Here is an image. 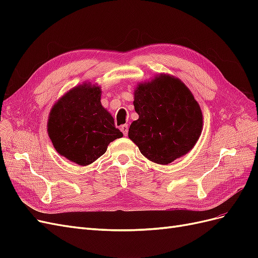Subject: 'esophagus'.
<instances>
[{
  "label": "esophagus",
  "instance_id": "1",
  "mask_svg": "<svg viewBox=\"0 0 258 258\" xmlns=\"http://www.w3.org/2000/svg\"><path fill=\"white\" fill-rule=\"evenodd\" d=\"M128 129H129L128 124H122V126L120 127V130H121V132L123 134V136H127L128 135Z\"/></svg>",
  "mask_w": 258,
  "mask_h": 258
}]
</instances>
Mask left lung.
Wrapping results in <instances>:
<instances>
[{"label": "left lung", "instance_id": "obj_1", "mask_svg": "<svg viewBox=\"0 0 258 258\" xmlns=\"http://www.w3.org/2000/svg\"><path fill=\"white\" fill-rule=\"evenodd\" d=\"M135 110L128 137L147 159L168 165L188 153L202 131V112L181 80L160 74L140 83L135 90Z\"/></svg>", "mask_w": 258, "mask_h": 258}]
</instances>
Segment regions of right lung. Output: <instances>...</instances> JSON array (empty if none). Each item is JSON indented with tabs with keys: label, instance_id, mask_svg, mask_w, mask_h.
Returning <instances> with one entry per match:
<instances>
[{
	"label": "right lung",
	"instance_id": "obj_1",
	"mask_svg": "<svg viewBox=\"0 0 258 258\" xmlns=\"http://www.w3.org/2000/svg\"><path fill=\"white\" fill-rule=\"evenodd\" d=\"M47 131L54 150L80 166L90 165L122 137L101 104V88L87 83L68 91L52 106Z\"/></svg>",
	"mask_w": 258,
	"mask_h": 258
}]
</instances>
